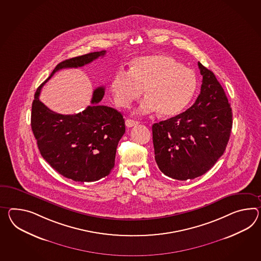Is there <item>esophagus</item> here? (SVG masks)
<instances>
[{"label": "esophagus", "instance_id": "obj_1", "mask_svg": "<svg viewBox=\"0 0 261 261\" xmlns=\"http://www.w3.org/2000/svg\"><path fill=\"white\" fill-rule=\"evenodd\" d=\"M140 122L138 121H134V120H131V119H127L126 121H125V125L127 126V127H133L135 125H138Z\"/></svg>", "mask_w": 261, "mask_h": 261}]
</instances>
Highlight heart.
Masks as SVG:
<instances>
[{
  "instance_id": "obj_1",
  "label": "heart",
  "mask_w": 261,
  "mask_h": 261,
  "mask_svg": "<svg viewBox=\"0 0 261 261\" xmlns=\"http://www.w3.org/2000/svg\"><path fill=\"white\" fill-rule=\"evenodd\" d=\"M196 89L195 72L166 55L135 58L129 71L118 70L110 82V91L118 107L129 108L144 89L147 97L140 103L139 112L159 110L163 117L180 113L191 102Z\"/></svg>"
}]
</instances>
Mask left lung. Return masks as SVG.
Listing matches in <instances>:
<instances>
[{
    "mask_svg": "<svg viewBox=\"0 0 261 261\" xmlns=\"http://www.w3.org/2000/svg\"><path fill=\"white\" fill-rule=\"evenodd\" d=\"M201 92L185 112L153 123L154 159L169 177L185 181L210 171L223 155L232 129V109L215 74L198 62Z\"/></svg>",
    "mask_w": 261,
    "mask_h": 261,
    "instance_id": "left-lung-1",
    "label": "left lung"
}]
</instances>
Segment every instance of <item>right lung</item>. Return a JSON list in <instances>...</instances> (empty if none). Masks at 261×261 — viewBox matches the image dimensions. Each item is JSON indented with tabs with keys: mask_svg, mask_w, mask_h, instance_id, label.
<instances>
[{
	"mask_svg": "<svg viewBox=\"0 0 261 261\" xmlns=\"http://www.w3.org/2000/svg\"><path fill=\"white\" fill-rule=\"evenodd\" d=\"M106 51L89 53L64 60L38 87L32 103L31 127L42 158L64 177L75 182H94L114 168L118 143L125 132L122 115L114 108L100 106L105 88L93 91L91 106L77 114L51 111L39 101L41 88L58 70L83 67Z\"/></svg>",
	"mask_w": 261,
	"mask_h": 261,
	"instance_id": "add662e5",
	"label": "right lung"
}]
</instances>
